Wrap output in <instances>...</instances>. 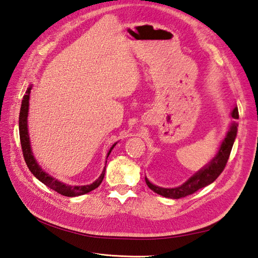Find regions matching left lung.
Masks as SVG:
<instances>
[{
  "mask_svg": "<svg viewBox=\"0 0 258 258\" xmlns=\"http://www.w3.org/2000/svg\"><path fill=\"white\" fill-rule=\"evenodd\" d=\"M232 118L238 119L237 108H234V110L232 112ZM236 134L237 123L236 121H233L230 125V130H228L225 139L222 142L219 153L216 154L215 158H213V160H212L209 164L205 165L203 169H201L199 172H197L192 177H190L185 183H183L181 186H177L174 188L159 187L153 185L146 177L147 185L150 187L153 192H156L164 198L181 199L190 196V194L196 193L200 188L211 184V183L214 182L217 179V176L223 172V170H224L225 165L228 161V158H230L234 140L236 138Z\"/></svg>",
  "mask_w": 258,
  "mask_h": 258,
  "instance_id": "left-lung-1",
  "label": "left lung"
}]
</instances>
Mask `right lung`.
I'll list each match as a JSON object with an SVG mask.
<instances>
[{"instance_id":"add662e5","label":"right lung","mask_w":258,"mask_h":258,"mask_svg":"<svg viewBox=\"0 0 258 258\" xmlns=\"http://www.w3.org/2000/svg\"><path fill=\"white\" fill-rule=\"evenodd\" d=\"M31 88L28 87L26 90V95L23 97L22 100V106H21V111H20V118H19V129H20V140H21V146H22V151H23V157H24L25 162L27 164L28 169H30L31 172L35 175V177L43 182L45 185L50 187L51 190L55 192L61 194V196L65 197H78L83 196V194L88 193L90 191L95 190V188L100 185L101 181L104 180L105 176V171L106 168L102 171L101 175L97 179L94 183H91L89 185H82V186H72V185H66L62 182H59L55 180L54 177L49 176L47 173H45L44 171L41 169V167L37 164L36 160L34 159V156L31 150V145H30V138H28V131H27V113H28V99H30V93ZM116 146L114 144L111 149L108 152V156L111 152L113 147Z\"/></svg>"}]
</instances>
